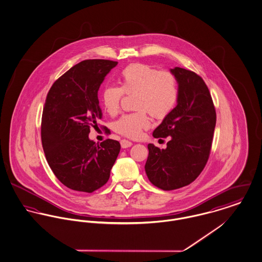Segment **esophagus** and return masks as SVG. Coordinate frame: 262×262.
I'll use <instances>...</instances> for the list:
<instances>
[{
	"label": "esophagus",
	"instance_id": "34e87169",
	"mask_svg": "<svg viewBox=\"0 0 262 262\" xmlns=\"http://www.w3.org/2000/svg\"><path fill=\"white\" fill-rule=\"evenodd\" d=\"M120 144H121V147L122 148H128V147H131L133 145V143L131 141H128V140L123 139L120 141Z\"/></svg>",
	"mask_w": 262,
	"mask_h": 262
}]
</instances>
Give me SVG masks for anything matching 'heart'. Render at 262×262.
Here are the masks:
<instances>
[{"mask_svg":"<svg viewBox=\"0 0 262 262\" xmlns=\"http://www.w3.org/2000/svg\"><path fill=\"white\" fill-rule=\"evenodd\" d=\"M118 82L119 88H105L102 103L110 115H116L124 94H135L134 108L137 111L125 114L115 123V131L127 138H138L150 126L149 113L156 119H164L177 104L178 81L168 70H157L146 63H132L120 72Z\"/></svg>","mask_w":262,"mask_h":262,"instance_id":"1","label":"heart"}]
</instances>
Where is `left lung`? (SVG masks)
I'll return each mask as SVG.
<instances>
[{
  "label": "left lung",
  "mask_w": 262,
  "mask_h": 262,
  "mask_svg": "<svg viewBox=\"0 0 262 262\" xmlns=\"http://www.w3.org/2000/svg\"><path fill=\"white\" fill-rule=\"evenodd\" d=\"M178 104L153 132L155 138L172 137L166 149L148 144L145 171L159 189L172 191L192 183L209 160L216 122L215 108L204 79L191 70L174 68Z\"/></svg>",
  "instance_id": "left-lung-1"
}]
</instances>
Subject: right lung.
Returning a JSON list of instances; mask_svg holds the SVG:
<instances>
[{
    "label": "right lung",
    "mask_w": 262,
    "mask_h": 262,
    "mask_svg": "<svg viewBox=\"0 0 262 262\" xmlns=\"http://www.w3.org/2000/svg\"><path fill=\"white\" fill-rule=\"evenodd\" d=\"M108 59H86L53 82L42 110L41 143L55 177L73 191L92 192L109 180L120 143L89 140L91 127L102 118L98 89L117 66Z\"/></svg>",
    "instance_id": "obj_1"
}]
</instances>
